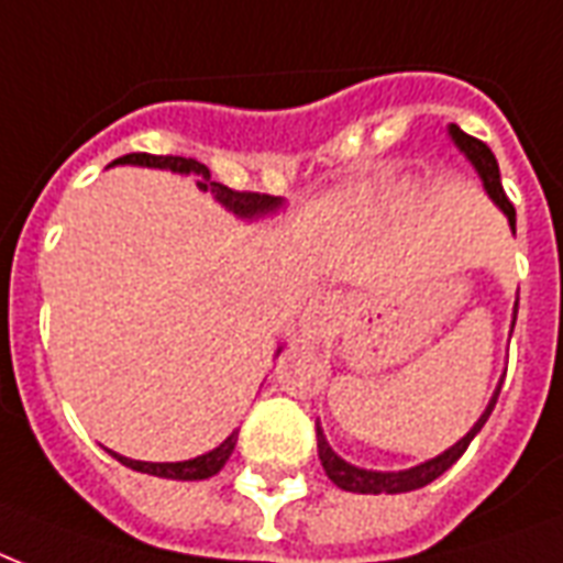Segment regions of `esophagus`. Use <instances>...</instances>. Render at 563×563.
Returning <instances> with one entry per match:
<instances>
[{"label": "esophagus", "instance_id": "obj_1", "mask_svg": "<svg viewBox=\"0 0 563 563\" xmlns=\"http://www.w3.org/2000/svg\"><path fill=\"white\" fill-rule=\"evenodd\" d=\"M331 317H334V299H331V296H320L302 317L305 338H308V341H320L322 334H325V329H329Z\"/></svg>", "mask_w": 563, "mask_h": 563}]
</instances>
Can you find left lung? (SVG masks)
Instances as JSON below:
<instances>
[{"label": "left lung", "instance_id": "8db88e82", "mask_svg": "<svg viewBox=\"0 0 563 563\" xmlns=\"http://www.w3.org/2000/svg\"><path fill=\"white\" fill-rule=\"evenodd\" d=\"M449 137H452V143L459 146L461 155L473 164V169H476L478 178H482L485 194L490 196V202H494L496 208L508 217L511 234H517V211H514V205L508 202V196H505L503 190V178H499V164H496L494 152L487 150V143L476 141V137H470V134L461 132L459 125H449ZM517 305H520V299L514 302L511 331H514V322H517ZM499 390H503V378H499V385H496L494 396H490V402H487V408L482 411V417L473 422V429H470L459 443H452V446L443 449L440 455H434V459L422 461V464L408 470H367V467H358V464H350V461L341 459V455L329 446V440H325L320 422H317V452H320L322 470H325V476H329L334 485L341 487V490H350V494H408V490L426 487L429 482L443 476V473H446V470L452 467L461 455H464V449L470 446V440L476 438L478 431H482V426L487 422V417H490V411H494Z\"/></svg>", "mask_w": 563, "mask_h": 563}]
</instances>
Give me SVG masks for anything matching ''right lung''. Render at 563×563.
<instances>
[{"label": "right lung", "mask_w": 563, "mask_h": 563, "mask_svg": "<svg viewBox=\"0 0 563 563\" xmlns=\"http://www.w3.org/2000/svg\"><path fill=\"white\" fill-rule=\"evenodd\" d=\"M150 167V169H169V173H178V176H196V187L205 190V194L213 196V202L225 208V211L238 217L243 222H258L267 220L273 213H278L285 208V199L282 196H267V194H238V190H229L220 181H211V169L199 164L196 158H178V155H146V152H132V155H123V158H117L111 167ZM285 350V346H278V352ZM234 443H238V429L229 434V438L222 440L220 446H213L211 452H205V455H196V459L187 461H134L125 459L120 452H111L123 467H132L137 473H150V476L158 478H176V482H202V478L217 476L222 467H225V461L232 459Z\"/></svg>", "instance_id": "right-lung-1"}]
</instances>
